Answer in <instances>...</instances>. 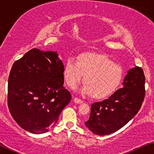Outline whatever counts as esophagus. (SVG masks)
<instances>
[{"mask_svg": "<svg viewBox=\"0 0 154 154\" xmlns=\"http://www.w3.org/2000/svg\"><path fill=\"white\" fill-rule=\"evenodd\" d=\"M74 102H75V103L80 104V103H83V101H82V100L79 99V98H74Z\"/></svg>", "mask_w": 154, "mask_h": 154, "instance_id": "obj_1", "label": "esophagus"}]
</instances>
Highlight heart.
<instances>
[{"label": "heart", "mask_w": 154, "mask_h": 154, "mask_svg": "<svg viewBox=\"0 0 154 154\" xmlns=\"http://www.w3.org/2000/svg\"><path fill=\"white\" fill-rule=\"evenodd\" d=\"M63 77L67 86L75 89L84 75L85 83L79 91L91 97L103 98L116 91L123 77L119 65L101 53L86 52L79 55L77 62L69 59L63 67Z\"/></svg>", "instance_id": "heart-1"}]
</instances>
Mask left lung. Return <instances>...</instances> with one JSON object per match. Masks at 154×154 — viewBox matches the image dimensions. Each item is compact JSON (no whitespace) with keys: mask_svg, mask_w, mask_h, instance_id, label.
Returning <instances> with one entry per match:
<instances>
[{"mask_svg":"<svg viewBox=\"0 0 154 154\" xmlns=\"http://www.w3.org/2000/svg\"><path fill=\"white\" fill-rule=\"evenodd\" d=\"M145 76L141 67L128 71L122 85L107 99L91 104L85 125L94 134L103 136L125 125L140 109L145 96Z\"/></svg>","mask_w":154,"mask_h":154,"instance_id":"obj_1","label":"left lung"}]
</instances>
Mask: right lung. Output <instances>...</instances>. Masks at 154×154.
<instances>
[{
    "instance_id": "right-lung-1",
    "label": "right lung",
    "mask_w": 154,
    "mask_h": 154,
    "mask_svg": "<svg viewBox=\"0 0 154 154\" xmlns=\"http://www.w3.org/2000/svg\"><path fill=\"white\" fill-rule=\"evenodd\" d=\"M63 67L56 51L37 48L13 63L8 77V106L22 129L43 134L57 123L72 97L63 87Z\"/></svg>"
}]
</instances>
